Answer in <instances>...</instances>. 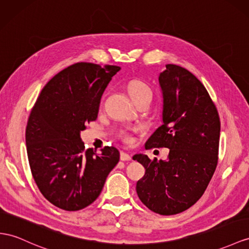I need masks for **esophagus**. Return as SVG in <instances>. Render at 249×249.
Returning <instances> with one entry per match:
<instances>
[{
  "mask_svg": "<svg viewBox=\"0 0 249 249\" xmlns=\"http://www.w3.org/2000/svg\"><path fill=\"white\" fill-rule=\"evenodd\" d=\"M121 160H122V161H130L131 157L128 154H126V152H124V151H121Z\"/></svg>",
  "mask_w": 249,
  "mask_h": 249,
  "instance_id": "obj_1",
  "label": "esophagus"
}]
</instances>
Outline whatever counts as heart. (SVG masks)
Masks as SVG:
<instances>
[{
	"label": "heart",
	"instance_id": "obj_1",
	"mask_svg": "<svg viewBox=\"0 0 249 249\" xmlns=\"http://www.w3.org/2000/svg\"><path fill=\"white\" fill-rule=\"evenodd\" d=\"M128 91L131 95L132 100L135 101V103L139 101H151L152 97H154V91H152L151 87L147 84V83L141 81V80H132L128 84ZM139 131L138 127H133V128L129 130H120L119 137L122 139V141L125 143H131L133 140V133Z\"/></svg>",
	"mask_w": 249,
	"mask_h": 249
}]
</instances>
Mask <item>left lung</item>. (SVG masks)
<instances>
[{"mask_svg": "<svg viewBox=\"0 0 249 249\" xmlns=\"http://www.w3.org/2000/svg\"><path fill=\"white\" fill-rule=\"evenodd\" d=\"M163 91V125L146 149L169 148L167 161L133 156L145 175L137 183L140 200L151 212L180 213L200 199L218 165L220 118L206 88L187 69L167 64L159 75Z\"/></svg>", "mask_w": 249, "mask_h": 249, "instance_id": "left-lung-1", "label": "left lung"}]
</instances>
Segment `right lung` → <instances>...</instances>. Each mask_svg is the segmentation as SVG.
<instances>
[{
    "label": "right lung",
    "instance_id": "right-lung-1",
    "mask_svg": "<svg viewBox=\"0 0 249 249\" xmlns=\"http://www.w3.org/2000/svg\"><path fill=\"white\" fill-rule=\"evenodd\" d=\"M119 66L75 63L56 73L36 99L26 126L31 174L46 200L75 212L97 200L120 160L114 147L85 150L80 131L98 118L101 97Z\"/></svg>",
    "mask_w": 249,
    "mask_h": 249
}]
</instances>
